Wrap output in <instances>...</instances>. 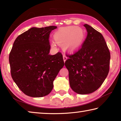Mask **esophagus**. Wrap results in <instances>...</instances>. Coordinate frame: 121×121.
<instances>
[{"label": "esophagus", "mask_w": 121, "mask_h": 121, "mask_svg": "<svg viewBox=\"0 0 121 121\" xmlns=\"http://www.w3.org/2000/svg\"><path fill=\"white\" fill-rule=\"evenodd\" d=\"M67 58H68V57H67L66 56H65V54H63V60H64V62H65V60H67Z\"/></svg>", "instance_id": "obj_1"}]
</instances>
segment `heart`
Segmentation results:
<instances>
[{"mask_svg":"<svg viewBox=\"0 0 121 121\" xmlns=\"http://www.w3.org/2000/svg\"><path fill=\"white\" fill-rule=\"evenodd\" d=\"M85 34L83 29L75 26L61 28L55 33L54 38L58 44H64L65 48L70 51L78 49L83 44L85 39ZM53 48L56 47L54 43Z\"/></svg>","mask_w":121,"mask_h":121,"instance_id":"obj_1","label":"heart"}]
</instances>
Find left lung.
Returning <instances> with one entry per match:
<instances>
[{"label":"left lung","instance_id":"8db88e82","mask_svg":"<svg viewBox=\"0 0 121 121\" xmlns=\"http://www.w3.org/2000/svg\"><path fill=\"white\" fill-rule=\"evenodd\" d=\"M87 35L81 48L65 65L69 71L71 89L76 93H92L101 86L109 71L110 54L101 34L87 24Z\"/></svg>","mask_w":121,"mask_h":121}]
</instances>
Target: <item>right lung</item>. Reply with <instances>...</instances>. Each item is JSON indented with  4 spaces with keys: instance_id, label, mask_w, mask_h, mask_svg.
I'll list each match as a JSON object with an SVG mask.
<instances>
[{
    "instance_id": "right-lung-1",
    "label": "right lung",
    "mask_w": 121,
    "mask_h": 121,
    "mask_svg": "<svg viewBox=\"0 0 121 121\" xmlns=\"http://www.w3.org/2000/svg\"><path fill=\"white\" fill-rule=\"evenodd\" d=\"M56 26L31 28L17 37L10 52L12 78L26 95L42 97L48 95L53 81L64 66L62 55H50V35Z\"/></svg>"
}]
</instances>
